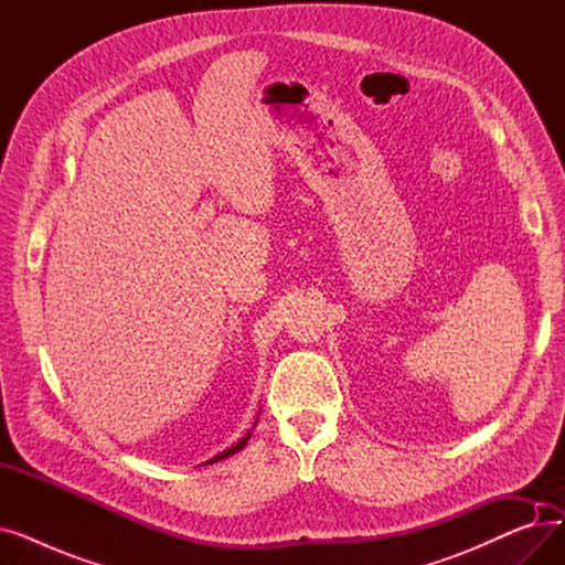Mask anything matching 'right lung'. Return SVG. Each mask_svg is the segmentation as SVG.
Wrapping results in <instances>:
<instances>
[{"mask_svg":"<svg viewBox=\"0 0 565 565\" xmlns=\"http://www.w3.org/2000/svg\"><path fill=\"white\" fill-rule=\"evenodd\" d=\"M254 426H256V422H254ZM252 430H254V428H252ZM252 430H249V433H247V435H245V437H243L241 441H237V444H235V447H231V449H226V451L217 454V456H215V458H211V460H205L203 465H213V462H217V460H224V458H228V456H233V454H237V451H241V449L245 447V444H247V439L252 437Z\"/></svg>","mask_w":565,"mask_h":565,"instance_id":"1","label":"right lung"}]
</instances>
